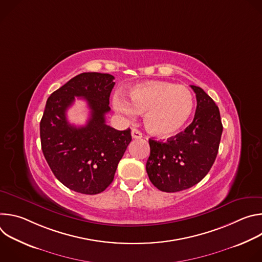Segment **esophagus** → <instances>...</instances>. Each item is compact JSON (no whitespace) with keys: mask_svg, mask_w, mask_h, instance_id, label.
<instances>
[{"mask_svg":"<svg viewBox=\"0 0 262 262\" xmlns=\"http://www.w3.org/2000/svg\"><path fill=\"white\" fill-rule=\"evenodd\" d=\"M132 137H133L134 139H141V138L143 137V135H142V133H141L139 129L134 128V129L132 130Z\"/></svg>","mask_w":262,"mask_h":262,"instance_id":"obj_1","label":"esophagus"}]
</instances>
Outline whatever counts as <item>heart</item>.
Masks as SVG:
<instances>
[{
	"instance_id": "heart-1",
	"label": "heart",
	"mask_w": 262,
	"mask_h": 262,
	"mask_svg": "<svg viewBox=\"0 0 262 262\" xmlns=\"http://www.w3.org/2000/svg\"><path fill=\"white\" fill-rule=\"evenodd\" d=\"M128 98L129 100L121 94L114 95V108L128 118L145 113L146 128L161 138L171 137L181 130L194 110L192 92L184 86L170 82L139 84L129 90Z\"/></svg>"
}]
</instances>
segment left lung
Returning <instances> with one entry per match:
<instances>
[{"mask_svg":"<svg viewBox=\"0 0 262 262\" xmlns=\"http://www.w3.org/2000/svg\"><path fill=\"white\" fill-rule=\"evenodd\" d=\"M191 88L197 99L193 122L166 142L149 139L146 171L163 192H180L197 184L209 172L219 151L223 132L219 107L202 88Z\"/></svg>","mask_w":262,"mask_h":262,"instance_id":"obj_1","label":"left lung"}]
</instances>
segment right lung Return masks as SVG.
<instances>
[{"label": "right lung", "mask_w": 262, "mask_h": 262, "mask_svg": "<svg viewBox=\"0 0 262 262\" xmlns=\"http://www.w3.org/2000/svg\"><path fill=\"white\" fill-rule=\"evenodd\" d=\"M114 79L108 73L84 72L48 98L40 121L41 149L57 179L74 192H103L113 181L132 141L129 128L117 130L105 123ZM74 97L86 99L91 108L85 127L77 128L67 121L66 111Z\"/></svg>", "instance_id": "1"}]
</instances>
